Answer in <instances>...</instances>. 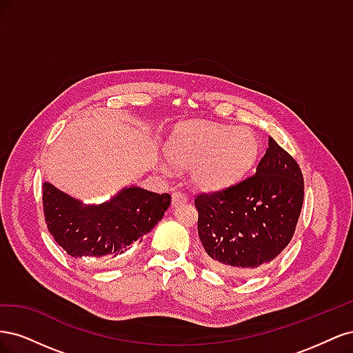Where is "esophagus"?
Returning a JSON list of instances; mask_svg holds the SVG:
<instances>
[{
    "instance_id": "34e87169",
    "label": "esophagus",
    "mask_w": 353,
    "mask_h": 353,
    "mask_svg": "<svg viewBox=\"0 0 353 353\" xmlns=\"http://www.w3.org/2000/svg\"><path fill=\"white\" fill-rule=\"evenodd\" d=\"M185 201H187V196H184L183 193H179V191L172 193V206H178L181 203H185Z\"/></svg>"
}]
</instances>
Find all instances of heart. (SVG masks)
<instances>
[{
	"mask_svg": "<svg viewBox=\"0 0 353 353\" xmlns=\"http://www.w3.org/2000/svg\"><path fill=\"white\" fill-rule=\"evenodd\" d=\"M259 140L245 128L190 122L179 126L168 144L172 163L193 168L194 184L218 190L236 183L253 168L259 156ZM168 170V165L162 166Z\"/></svg>",
	"mask_w": 353,
	"mask_h": 353,
	"instance_id": "heart-1",
	"label": "heart"
}]
</instances>
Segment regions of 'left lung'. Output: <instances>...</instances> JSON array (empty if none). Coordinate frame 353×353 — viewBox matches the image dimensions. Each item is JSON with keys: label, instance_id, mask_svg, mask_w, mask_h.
<instances>
[{"label": "left lung", "instance_id": "obj_1", "mask_svg": "<svg viewBox=\"0 0 353 353\" xmlns=\"http://www.w3.org/2000/svg\"><path fill=\"white\" fill-rule=\"evenodd\" d=\"M268 141L254 175L194 200L206 262L221 274L245 279L263 270L290 243L301 216L302 170Z\"/></svg>", "mask_w": 353, "mask_h": 353}]
</instances>
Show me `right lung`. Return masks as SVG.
<instances>
[{
  "label": "right lung",
  "mask_w": 353,
  "mask_h": 353,
  "mask_svg": "<svg viewBox=\"0 0 353 353\" xmlns=\"http://www.w3.org/2000/svg\"><path fill=\"white\" fill-rule=\"evenodd\" d=\"M42 205L48 231L63 250L77 259H101L143 240L163 218L170 196L130 185L100 205H85L44 183Z\"/></svg>",
  "instance_id": "1"
}]
</instances>
